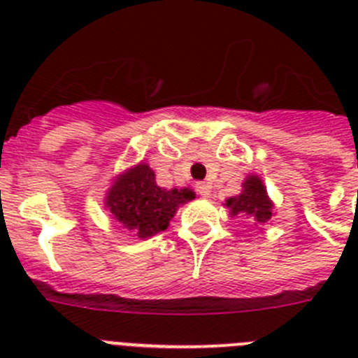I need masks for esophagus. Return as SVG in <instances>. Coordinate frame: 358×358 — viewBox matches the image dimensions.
Segmentation results:
<instances>
[{
    "label": "esophagus",
    "instance_id": "1",
    "mask_svg": "<svg viewBox=\"0 0 358 358\" xmlns=\"http://www.w3.org/2000/svg\"><path fill=\"white\" fill-rule=\"evenodd\" d=\"M195 189H197L202 197H210L211 195V186L208 185V182H197V185H195Z\"/></svg>",
    "mask_w": 358,
    "mask_h": 358
}]
</instances>
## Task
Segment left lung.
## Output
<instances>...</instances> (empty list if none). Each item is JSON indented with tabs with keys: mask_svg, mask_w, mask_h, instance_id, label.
I'll return each mask as SVG.
<instances>
[{
	"mask_svg": "<svg viewBox=\"0 0 358 358\" xmlns=\"http://www.w3.org/2000/svg\"><path fill=\"white\" fill-rule=\"evenodd\" d=\"M224 206L229 210L231 217L249 218L251 222L265 224L274 217V202L267 194L260 176L249 173L242 182V192L235 197L226 199Z\"/></svg>",
	"mask_w": 358,
	"mask_h": 358,
	"instance_id": "left-lung-1",
	"label": "left lung"
}]
</instances>
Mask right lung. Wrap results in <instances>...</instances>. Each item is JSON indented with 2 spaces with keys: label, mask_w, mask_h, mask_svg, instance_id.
Here are the masks:
<instances>
[{
  "label": "right lung",
  "mask_w": 358,
  "mask_h": 358,
  "mask_svg": "<svg viewBox=\"0 0 358 358\" xmlns=\"http://www.w3.org/2000/svg\"><path fill=\"white\" fill-rule=\"evenodd\" d=\"M194 199V189L157 186L154 170L141 161L113 179L103 206L123 229L143 240L166 229L177 210Z\"/></svg>",
  "instance_id": "obj_1"
}]
</instances>
